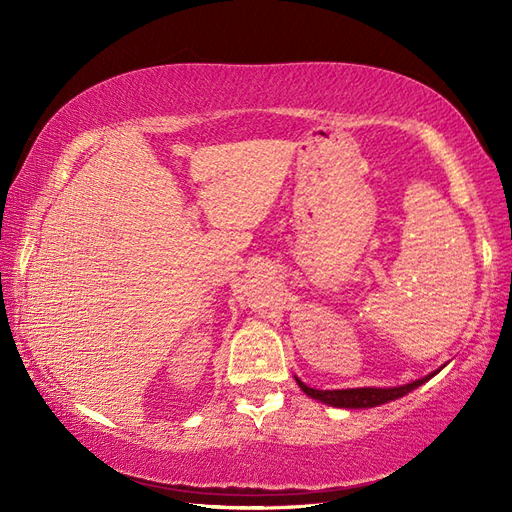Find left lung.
Listing matches in <instances>:
<instances>
[{
  "instance_id": "8db88e82",
  "label": "left lung",
  "mask_w": 512,
  "mask_h": 512,
  "mask_svg": "<svg viewBox=\"0 0 512 512\" xmlns=\"http://www.w3.org/2000/svg\"><path fill=\"white\" fill-rule=\"evenodd\" d=\"M442 369V367H440ZM438 369V371H440ZM438 371H433V374L421 378V380H414L410 384L404 386H393V389H371V386H365V389H339V391H318V389H309L307 384H303L297 378V384L301 386V391L305 395H309L312 399L322 401V404L327 406H335V408H374V406H382L386 401H393L408 395L410 391L418 389V386L425 384L429 378H433L438 374Z\"/></svg>"
}]
</instances>
